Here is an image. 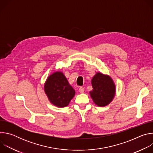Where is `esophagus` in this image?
Returning <instances> with one entry per match:
<instances>
[{
	"label": "esophagus",
	"mask_w": 153,
	"mask_h": 153,
	"mask_svg": "<svg viewBox=\"0 0 153 153\" xmlns=\"http://www.w3.org/2000/svg\"><path fill=\"white\" fill-rule=\"evenodd\" d=\"M85 91V89L83 88H82V87H80L79 88V92L80 93H83Z\"/></svg>",
	"instance_id": "obj_1"
}]
</instances>
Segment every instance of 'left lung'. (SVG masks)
Wrapping results in <instances>:
<instances>
[{"instance_id":"1","label":"left lung","mask_w":153,"mask_h":153,"mask_svg":"<svg viewBox=\"0 0 153 153\" xmlns=\"http://www.w3.org/2000/svg\"><path fill=\"white\" fill-rule=\"evenodd\" d=\"M93 90L90 91L94 103L100 107L108 105L114 99L116 85L108 75L97 73L91 79Z\"/></svg>"}]
</instances>
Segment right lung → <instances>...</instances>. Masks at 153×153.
Returning <instances> with one entry per match:
<instances>
[{
    "mask_svg": "<svg viewBox=\"0 0 153 153\" xmlns=\"http://www.w3.org/2000/svg\"><path fill=\"white\" fill-rule=\"evenodd\" d=\"M44 91L50 102L59 108L69 105L75 95V91L61 71H56L47 78Z\"/></svg>",
    "mask_w": 153,
    "mask_h": 153,
    "instance_id": "right-lung-1",
    "label": "right lung"
}]
</instances>
